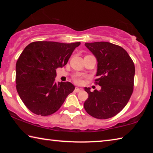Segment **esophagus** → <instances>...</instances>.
<instances>
[{
    "label": "esophagus",
    "mask_w": 153,
    "mask_h": 153,
    "mask_svg": "<svg viewBox=\"0 0 153 153\" xmlns=\"http://www.w3.org/2000/svg\"><path fill=\"white\" fill-rule=\"evenodd\" d=\"M81 90H82V88H79V87H76V88H75L74 91L76 92H79L81 91Z\"/></svg>",
    "instance_id": "obj_1"
}]
</instances>
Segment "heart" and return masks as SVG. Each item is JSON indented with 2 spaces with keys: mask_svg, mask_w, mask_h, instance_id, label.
Here are the masks:
<instances>
[{
  "mask_svg": "<svg viewBox=\"0 0 153 153\" xmlns=\"http://www.w3.org/2000/svg\"><path fill=\"white\" fill-rule=\"evenodd\" d=\"M74 80L75 82L77 83V84H79V83L81 82L82 78L79 76H76L74 77Z\"/></svg>",
  "mask_w": 153,
  "mask_h": 153,
  "instance_id": "b5f03b06",
  "label": "heart"
}]
</instances>
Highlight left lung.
Listing matches in <instances>:
<instances>
[{"mask_svg": "<svg viewBox=\"0 0 153 153\" xmlns=\"http://www.w3.org/2000/svg\"><path fill=\"white\" fill-rule=\"evenodd\" d=\"M97 60L98 78L96 83L100 90L90 91L84 107L92 117L100 120L113 117L125 107L133 92L135 67L126 51L107 42L85 43Z\"/></svg>", "mask_w": 153, "mask_h": 153, "instance_id": "left-lung-1", "label": "left lung"}]
</instances>
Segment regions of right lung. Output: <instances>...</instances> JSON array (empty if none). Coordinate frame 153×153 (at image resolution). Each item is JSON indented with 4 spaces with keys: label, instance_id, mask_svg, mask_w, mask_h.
I'll use <instances>...</instances> for the list:
<instances>
[{
    "label": "right lung",
    "instance_id": "add662e5",
    "mask_svg": "<svg viewBox=\"0 0 153 153\" xmlns=\"http://www.w3.org/2000/svg\"><path fill=\"white\" fill-rule=\"evenodd\" d=\"M80 42L38 41L28 45L16 63V88L32 113L47 116L57 111L74 91L71 83L55 82L56 69L65 65Z\"/></svg>",
    "mask_w": 153,
    "mask_h": 153
}]
</instances>
